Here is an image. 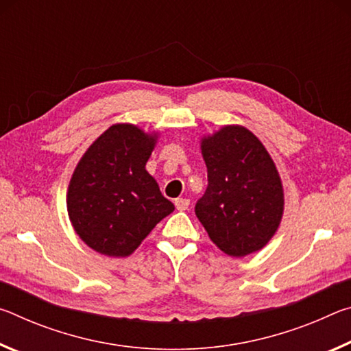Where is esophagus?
I'll return each mask as SVG.
<instances>
[{
  "label": "esophagus",
  "instance_id": "esophagus-1",
  "mask_svg": "<svg viewBox=\"0 0 351 351\" xmlns=\"http://www.w3.org/2000/svg\"><path fill=\"white\" fill-rule=\"evenodd\" d=\"M189 206H190V201L187 199V198H178V199H175V207L178 210H187L189 209Z\"/></svg>",
  "mask_w": 351,
  "mask_h": 351
}]
</instances>
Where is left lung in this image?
Masks as SVG:
<instances>
[{"mask_svg":"<svg viewBox=\"0 0 351 351\" xmlns=\"http://www.w3.org/2000/svg\"><path fill=\"white\" fill-rule=\"evenodd\" d=\"M207 189L195 213L210 240L232 257L258 251L280 224L283 190L261 142L243 127H224L201 145Z\"/></svg>","mask_w":351,"mask_h":351,"instance_id":"left-lung-1","label":"left lung"}]
</instances>
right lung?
Listing matches in <instances>:
<instances>
[{"mask_svg":"<svg viewBox=\"0 0 351 351\" xmlns=\"http://www.w3.org/2000/svg\"><path fill=\"white\" fill-rule=\"evenodd\" d=\"M154 147L138 127L112 125L88 148L68 190V213L80 239L104 255L127 257L175 206L145 164Z\"/></svg>","mask_w":351,"mask_h":351,"instance_id":"1","label":"right lung"}]
</instances>
